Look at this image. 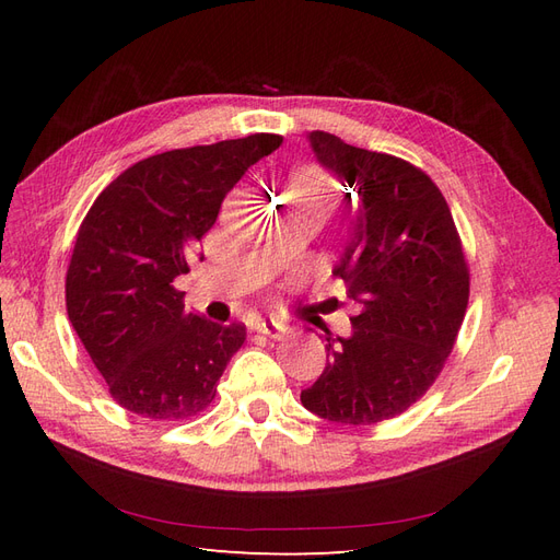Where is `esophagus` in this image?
<instances>
[{
  "instance_id": "1",
  "label": "esophagus",
  "mask_w": 560,
  "mask_h": 560,
  "mask_svg": "<svg viewBox=\"0 0 560 560\" xmlns=\"http://www.w3.org/2000/svg\"><path fill=\"white\" fill-rule=\"evenodd\" d=\"M257 331L268 338H282L284 325H280V322H276V319H261L257 325Z\"/></svg>"
}]
</instances>
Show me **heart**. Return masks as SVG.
I'll return each mask as SVG.
<instances>
[{"mask_svg":"<svg viewBox=\"0 0 560 560\" xmlns=\"http://www.w3.org/2000/svg\"><path fill=\"white\" fill-rule=\"evenodd\" d=\"M322 196H325V184H322L319 177H306L303 182H299L294 189L290 191V196L287 198H315V200H322Z\"/></svg>","mask_w":560,"mask_h":560,"instance_id":"1","label":"heart"}]
</instances>
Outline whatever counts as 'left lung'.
Segmentation results:
<instances>
[{"label": "left lung", "instance_id": "obj_1", "mask_svg": "<svg viewBox=\"0 0 560 560\" xmlns=\"http://www.w3.org/2000/svg\"><path fill=\"white\" fill-rule=\"evenodd\" d=\"M317 163L358 198L334 276L358 303L350 336L327 338V366L301 404L341 425L393 418L425 395L453 350L469 273L451 210L411 163L313 130Z\"/></svg>", "mask_w": 560, "mask_h": 560}]
</instances>
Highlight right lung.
<instances>
[{
    "label": "right lung",
    "instance_id": "1",
    "mask_svg": "<svg viewBox=\"0 0 560 560\" xmlns=\"http://www.w3.org/2000/svg\"><path fill=\"white\" fill-rule=\"evenodd\" d=\"M282 144L280 135L173 149L130 165L100 194L67 270V315L114 401L154 418L208 409L245 325L184 308L175 278L200 257L226 194Z\"/></svg>",
    "mask_w": 560,
    "mask_h": 560
}]
</instances>
